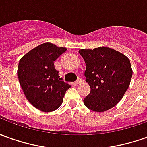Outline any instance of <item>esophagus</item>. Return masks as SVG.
<instances>
[{
    "label": "esophagus",
    "mask_w": 147,
    "mask_h": 147,
    "mask_svg": "<svg viewBox=\"0 0 147 147\" xmlns=\"http://www.w3.org/2000/svg\"><path fill=\"white\" fill-rule=\"evenodd\" d=\"M82 80L81 79V78H78V79H77V81H76L75 82V84L76 85H78V84H80V83H82Z\"/></svg>",
    "instance_id": "34e87169"
}]
</instances>
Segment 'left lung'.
<instances>
[{"mask_svg":"<svg viewBox=\"0 0 147 147\" xmlns=\"http://www.w3.org/2000/svg\"><path fill=\"white\" fill-rule=\"evenodd\" d=\"M86 62V82L90 93L84 104L95 112H104L116 106L130 83L133 71L129 58L108 47L80 49Z\"/></svg>","mask_w":147,"mask_h":147,"instance_id":"left-lung-1","label":"left lung"}]
</instances>
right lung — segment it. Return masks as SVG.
I'll use <instances>...</instances> for the list:
<instances>
[{"instance_id": "obj_1", "label": "right lung", "mask_w": 147, "mask_h": 147, "mask_svg": "<svg viewBox=\"0 0 147 147\" xmlns=\"http://www.w3.org/2000/svg\"><path fill=\"white\" fill-rule=\"evenodd\" d=\"M65 50L52 43H44L27 53L18 64V79L26 98L43 112L57 110L70 88L54 67V61Z\"/></svg>"}]
</instances>
